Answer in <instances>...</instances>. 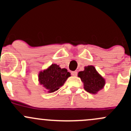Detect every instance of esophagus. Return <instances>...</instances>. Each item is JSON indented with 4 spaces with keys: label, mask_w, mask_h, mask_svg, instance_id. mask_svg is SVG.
Returning <instances> with one entry per match:
<instances>
[{
    "label": "esophagus",
    "mask_w": 131,
    "mask_h": 131,
    "mask_svg": "<svg viewBox=\"0 0 131 131\" xmlns=\"http://www.w3.org/2000/svg\"><path fill=\"white\" fill-rule=\"evenodd\" d=\"M71 74H72V75H74V76H76V75H77V72L76 71H73V72H72Z\"/></svg>",
    "instance_id": "esophagus-1"
}]
</instances>
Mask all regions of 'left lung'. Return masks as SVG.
Here are the masks:
<instances>
[{
	"mask_svg": "<svg viewBox=\"0 0 131 131\" xmlns=\"http://www.w3.org/2000/svg\"><path fill=\"white\" fill-rule=\"evenodd\" d=\"M78 77L84 83V89L91 94H97L105 85V79L93 66H85L84 71L79 72Z\"/></svg>",
	"mask_w": 131,
	"mask_h": 131,
	"instance_id": "left-lung-1",
	"label": "left lung"
}]
</instances>
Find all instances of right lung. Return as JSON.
<instances>
[{
  "label": "right lung",
  "instance_id": "add662e5",
  "mask_svg": "<svg viewBox=\"0 0 131 131\" xmlns=\"http://www.w3.org/2000/svg\"><path fill=\"white\" fill-rule=\"evenodd\" d=\"M71 73L66 69H61L59 66L52 64L47 69L39 73V82L49 93L57 91L62 86Z\"/></svg>",
  "mask_w": 131,
  "mask_h": 131
}]
</instances>
